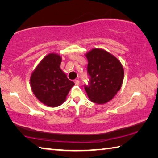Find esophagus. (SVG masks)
I'll list each match as a JSON object with an SVG mask.
<instances>
[{
  "mask_svg": "<svg viewBox=\"0 0 158 158\" xmlns=\"http://www.w3.org/2000/svg\"><path fill=\"white\" fill-rule=\"evenodd\" d=\"M74 84H75V85H79V81L78 79H75L74 81Z\"/></svg>",
  "mask_w": 158,
  "mask_h": 158,
  "instance_id": "1",
  "label": "esophagus"
}]
</instances>
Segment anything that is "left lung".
<instances>
[{
  "mask_svg": "<svg viewBox=\"0 0 158 158\" xmlns=\"http://www.w3.org/2000/svg\"><path fill=\"white\" fill-rule=\"evenodd\" d=\"M85 56L89 77V83L84 85L85 92L93 102H107L121 89L124 77L121 63L113 55L100 49H93Z\"/></svg>",
  "mask_w": 158,
  "mask_h": 158,
  "instance_id": "8db88e82",
  "label": "left lung"
}]
</instances>
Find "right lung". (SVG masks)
Masks as SVG:
<instances>
[{"label": "right lung", "mask_w": 158, "mask_h": 158, "mask_svg": "<svg viewBox=\"0 0 158 158\" xmlns=\"http://www.w3.org/2000/svg\"><path fill=\"white\" fill-rule=\"evenodd\" d=\"M61 57L56 53L45 56L31 77V89L44 105L58 106L64 102L74 82L60 69Z\"/></svg>", "instance_id": "1"}]
</instances>
